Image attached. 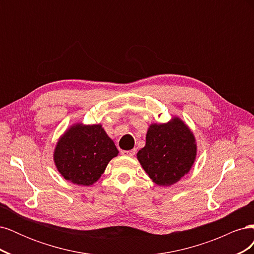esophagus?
Segmentation results:
<instances>
[{
  "mask_svg": "<svg viewBox=\"0 0 254 254\" xmlns=\"http://www.w3.org/2000/svg\"><path fill=\"white\" fill-rule=\"evenodd\" d=\"M136 150L135 149H131V150H122V153L124 156H128V157H133L135 155Z\"/></svg>",
  "mask_w": 254,
  "mask_h": 254,
  "instance_id": "esophagus-1",
  "label": "esophagus"
}]
</instances>
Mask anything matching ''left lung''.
Here are the masks:
<instances>
[{"instance_id": "8db88e82", "label": "left lung", "mask_w": 254, "mask_h": 254, "mask_svg": "<svg viewBox=\"0 0 254 254\" xmlns=\"http://www.w3.org/2000/svg\"><path fill=\"white\" fill-rule=\"evenodd\" d=\"M195 136L179 118L151 124L146 144L136 153L144 171L158 186L168 187L187 175L196 158Z\"/></svg>"}]
</instances>
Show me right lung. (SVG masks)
<instances>
[{
    "mask_svg": "<svg viewBox=\"0 0 254 254\" xmlns=\"http://www.w3.org/2000/svg\"><path fill=\"white\" fill-rule=\"evenodd\" d=\"M118 153L102 125L75 124L60 137L54 161L65 180L77 186H91Z\"/></svg>",
    "mask_w": 254,
    "mask_h": 254,
    "instance_id": "obj_1",
    "label": "right lung"
}]
</instances>
